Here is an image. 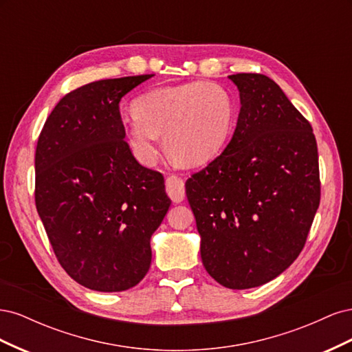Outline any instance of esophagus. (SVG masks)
I'll list each match as a JSON object with an SVG mask.
<instances>
[{
  "label": "esophagus",
  "mask_w": 352,
  "mask_h": 352,
  "mask_svg": "<svg viewBox=\"0 0 352 352\" xmlns=\"http://www.w3.org/2000/svg\"><path fill=\"white\" fill-rule=\"evenodd\" d=\"M166 190H167V195L172 198L173 202H182L185 199V182H184V179L176 176V175L167 176Z\"/></svg>",
  "instance_id": "34e87169"
}]
</instances>
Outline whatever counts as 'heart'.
I'll use <instances>...</instances> for the list:
<instances>
[{
	"label": "heart",
	"instance_id": "heart-1",
	"mask_svg": "<svg viewBox=\"0 0 352 352\" xmlns=\"http://www.w3.org/2000/svg\"><path fill=\"white\" fill-rule=\"evenodd\" d=\"M126 122L127 144L135 158L153 166L160 135L167 153L185 166H197L219 153L230 132L233 102L216 83L189 82L148 91L132 104Z\"/></svg>",
	"mask_w": 352,
	"mask_h": 352
}]
</instances>
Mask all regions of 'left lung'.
<instances>
[{
	"mask_svg": "<svg viewBox=\"0 0 352 352\" xmlns=\"http://www.w3.org/2000/svg\"><path fill=\"white\" fill-rule=\"evenodd\" d=\"M229 79L241 98L235 132L185 188L206 270L229 289H248L278 278L302 251L320 175L313 127L279 85L258 73Z\"/></svg>",
	"mask_w": 352,
	"mask_h": 352,
	"instance_id": "1",
	"label": "left lung"
}]
</instances>
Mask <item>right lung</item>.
<instances>
[{
  "instance_id": "1",
  "label": "right lung",
  "mask_w": 352,
  "mask_h": 352,
  "mask_svg": "<svg viewBox=\"0 0 352 352\" xmlns=\"http://www.w3.org/2000/svg\"><path fill=\"white\" fill-rule=\"evenodd\" d=\"M154 74L97 80L48 116L35 153V202L50 243L73 280L100 292L140 283L151 236L172 201L162 173L136 162L119 110Z\"/></svg>"
}]
</instances>
